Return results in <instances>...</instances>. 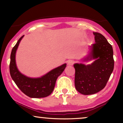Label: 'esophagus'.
<instances>
[{
    "instance_id": "obj_1",
    "label": "esophagus",
    "mask_w": 123,
    "mask_h": 123,
    "mask_svg": "<svg viewBox=\"0 0 123 123\" xmlns=\"http://www.w3.org/2000/svg\"><path fill=\"white\" fill-rule=\"evenodd\" d=\"M68 65H72L74 64V61L73 60H68Z\"/></svg>"
}]
</instances>
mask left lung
<instances>
[{
  "label": "left lung",
  "instance_id": "left-lung-1",
  "mask_svg": "<svg viewBox=\"0 0 123 123\" xmlns=\"http://www.w3.org/2000/svg\"><path fill=\"white\" fill-rule=\"evenodd\" d=\"M95 43L90 46L91 52L85 61L95 60L91 64L75 63V87L85 95H92L102 90L114 69L112 47L102 34L93 32Z\"/></svg>",
  "mask_w": 123,
  "mask_h": 123
}]
</instances>
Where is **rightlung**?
Segmentation results:
<instances>
[{
  "instance_id": "add662e5",
  "label": "right lung",
  "mask_w": 123,
  "mask_h": 123,
  "mask_svg": "<svg viewBox=\"0 0 123 123\" xmlns=\"http://www.w3.org/2000/svg\"><path fill=\"white\" fill-rule=\"evenodd\" d=\"M24 35L18 40L12 50L9 64L10 74L20 90L31 98H43L49 96L53 91L58 77L63 73L67 64L51 70L40 78H30L18 70L16 63V53Z\"/></svg>"
}]
</instances>
